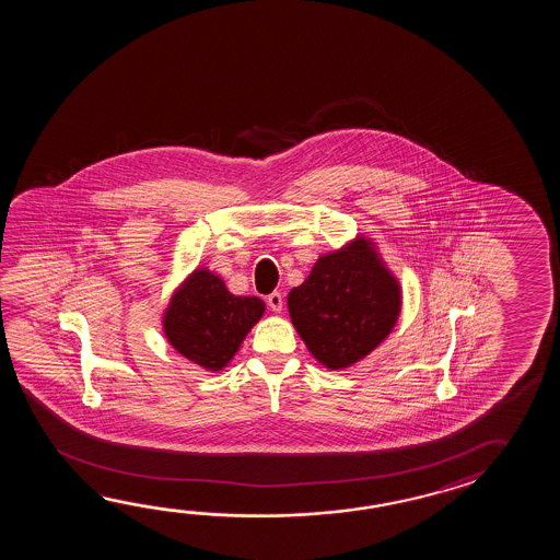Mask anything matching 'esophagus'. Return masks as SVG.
<instances>
[{"label":"esophagus","instance_id":"34e87169","mask_svg":"<svg viewBox=\"0 0 560 560\" xmlns=\"http://www.w3.org/2000/svg\"><path fill=\"white\" fill-rule=\"evenodd\" d=\"M268 306H270V310L272 312H280L282 310V306H284V298H282V294L280 292H272L270 296H268Z\"/></svg>","mask_w":560,"mask_h":560}]
</instances>
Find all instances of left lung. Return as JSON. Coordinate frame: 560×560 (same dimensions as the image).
<instances>
[{"mask_svg":"<svg viewBox=\"0 0 560 560\" xmlns=\"http://www.w3.org/2000/svg\"><path fill=\"white\" fill-rule=\"evenodd\" d=\"M402 290L364 236L324 254L290 290L292 324L322 366L342 370L369 357L393 332Z\"/></svg>","mask_w":560,"mask_h":560,"instance_id":"left-lung-1","label":"left lung"}]
</instances>
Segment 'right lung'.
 Listing matches in <instances>:
<instances>
[{"label": "right lung", "mask_w": 560, "mask_h": 560, "mask_svg": "<svg viewBox=\"0 0 560 560\" xmlns=\"http://www.w3.org/2000/svg\"><path fill=\"white\" fill-rule=\"evenodd\" d=\"M264 310L260 298L236 296L220 276L196 268L170 298L162 326L182 357L218 372L238 352Z\"/></svg>", "instance_id": "add662e5"}]
</instances>
